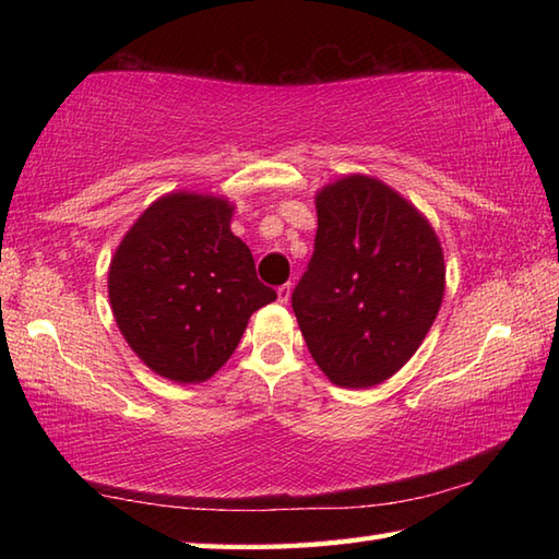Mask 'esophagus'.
<instances>
[{
	"label": "esophagus",
	"mask_w": 559,
	"mask_h": 559,
	"mask_svg": "<svg viewBox=\"0 0 559 559\" xmlns=\"http://www.w3.org/2000/svg\"><path fill=\"white\" fill-rule=\"evenodd\" d=\"M290 283H286V286H281L276 293H278V302L281 305H288V300H290Z\"/></svg>",
	"instance_id": "esophagus-1"
}]
</instances>
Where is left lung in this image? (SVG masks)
Instances as JSON below:
<instances>
[{
    "label": "left lung",
    "instance_id": "8db88e82",
    "mask_svg": "<svg viewBox=\"0 0 559 559\" xmlns=\"http://www.w3.org/2000/svg\"><path fill=\"white\" fill-rule=\"evenodd\" d=\"M444 273L442 245L411 201L367 175L326 185L314 254L293 290L314 362L343 389L384 382L430 331Z\"/></svg>",
    "mask_w": 559,
    "mask_h": 559
}]
</instances>
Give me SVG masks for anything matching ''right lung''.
I'll return each mask as SVG.
<instances>
[{
    "label": "right lung",
    "instance_id": "add662e5",
    "mask_svg": "<svg viewBox=\"0 0 559 559\" xmlns=\"http://www.w3.org/2000/svg\"><path fill=\"white\" fill-rule=\"evenodd\" d=\"M221 197L175 192L141 213L110 261L115 322L144 365L180 384L228 362L249 317L276 300Z\"/></svg>",
    "mask_w": 559,
    "mask_h": 559
}]
</instances>
